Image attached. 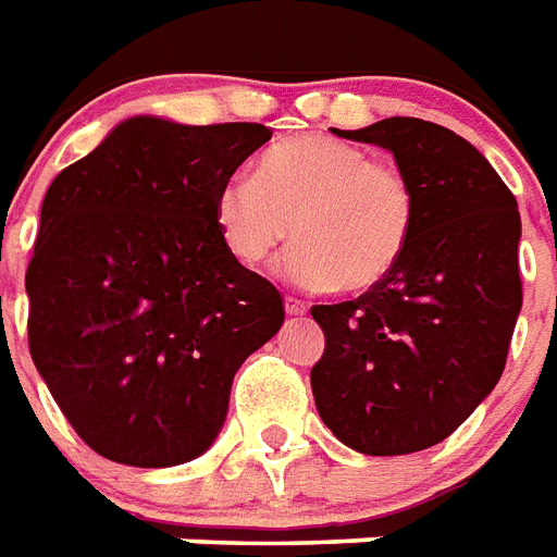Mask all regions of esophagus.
Returning a JSON list of instances; mask_svg holds the SVG:
<instances>
[{"mask_svg": "<svg viewBox=\"0 0 557 557\" xmlns=\"http://www.w3.org/2000/svg\"><path fill=\"white\" fill-rule=\"evenodd\" d=\"M284 310H287V315H305L307 313V305L301 299L284 296Z\"/></svg>", "mask_w": 557, "mask_h": 557, "instance_id": "1", "label": "esophagus"}]
</instances>
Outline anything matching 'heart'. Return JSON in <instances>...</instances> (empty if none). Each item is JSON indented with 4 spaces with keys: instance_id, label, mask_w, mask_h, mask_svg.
Returning a JSON list of instances; mask_svg holds the SVG:
<instances>
[{
    "instance_id": "b5f03b06",
    "label": "heart",
    "mask_w": 557,
    "mask_h": 557,
    "mask_svg": "<svg viewBox=\"0 0 557 557\" xmlns=\"http://www.w3.org/2000/svg\"><path fill=\"white\" fill-rule=\"evenodd\" d=\"M413 224L417 193L403 169L322 135L270 146L256 177H230L215 195L226 250L258 267L293 233L282 273L307 290L376 287L403 261Z\"/></svg>"
}]
</instances>
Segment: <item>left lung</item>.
Instances as JSON below:
<instances>
[{
  "label": "left lung",
  "mask_w": 557,
  "mask_h": 557,
  "mask_svg": "<svg viewBox=\"0 0 557 557\" xmlns=\"http://www.w3.org/2000/svg\"><path fill=\"white\" fill-rule=\"evenodd\" d=\"M333 135L394 154L417 193V224L388 278L310 310L324 331L315 408L359 455H411L460 429L504 373L523 305L518 201L469 140L429 120Z\"/></svg>",
  "instance_id": "left-lung-1"
}]
</instances>
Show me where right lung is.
Instances as JSON below:
<instances>
[{
    "instance_id": "1",
    "label": "right lung",
    "mask_w": 557,
    "mask_h": 557,
    "mask_svg": "<svg viewBox=\"0 0 557 557\" xmlns=\"http://www.w3.org/2000/svg\"><path fill=\"white\" fill-rule=\"evenodd\" d=\"M270 137L137 114L48 186L25 275L30 359L97 455L201 457L235 371L282 327L278 290L215 226L218 189Z\"/></svg>"
}]
</instances>
